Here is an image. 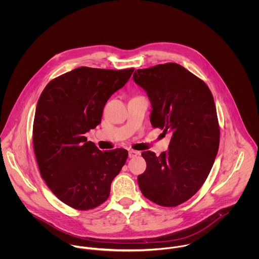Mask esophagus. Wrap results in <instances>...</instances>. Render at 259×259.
I'll return each mask as SVG.
<instances>
[{
	"label": "esophagus",
	"instance_id": "obj_1",
	"mask_svg": "<svg viewBox=\"0 0 259 259\" xmlns=\"http://www.w3.org/2000/svg\"><path fill=\"white\" fill-rule=\"evenodd\" d=\"M140 154V152L139 151H137V150H134V149H130L128 150V156L132 158V157H136V156H138Z\"/></svg>",
	"mask_w": 259,
	"mask_h": 259
}]
</instances>
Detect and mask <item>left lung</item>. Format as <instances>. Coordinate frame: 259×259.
<instances>
[{
	"label": "left lung",
	"instance_id": "8db88e82",
	"mask_svg": "<svg viewBox=\"0 0 259 259\" xmlns=\"http://www.w3.org/2000/svg\"><path fill=\"white\" fill-rule=\"evenodd\" d=\"M134 80L148 95L153 127L171 133L166 151L142 153L146 171L138 183L143 194L161 206H177L207 179L220 147L212 94L200 78L176 63L137 70Z\"/></svg>",
	"mask_w": 259,
	"mask_h": 259
}]
</instances>
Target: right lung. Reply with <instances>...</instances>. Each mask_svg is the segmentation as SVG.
Returning a JSON list of instances; mask_svg holds the SVG:
<instances>
[{
  "instance_id": "right-lung-1",
  "label": "right lung",
  "mask_w": 259,
  "mask_h": 259,
  "mask_svg": "<svg viewBox=\"0 0 259 259\" xmlns=\"http://www.w3.org/2000/svg\"><path fill=\"white\" fill-rule=\"evenodd\" d=\"M134 71L80 67L51 80L37 101L33 144L38 169L53 193L73 208L105 202L125 163L127 150L102 151L84 134L101 123L108 100Z\"/></svg>"
}]
</instances>
